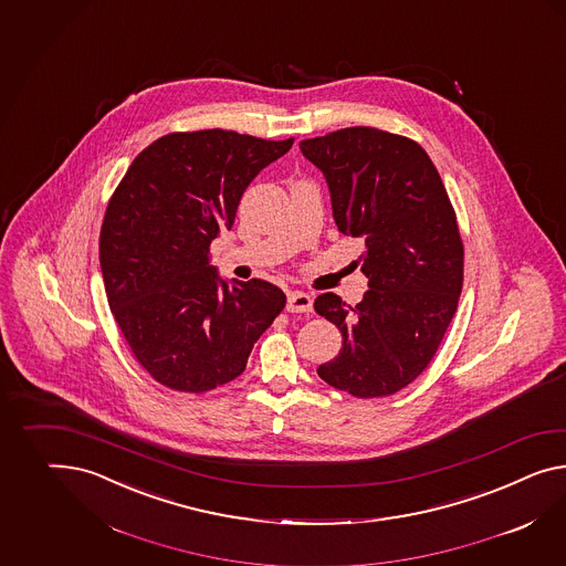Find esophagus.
Returning <instances> with one entry per match:
<instances>
[{
	"instance_id": "obj_1",
	"label": "esophagus",
	"mask_w": 566,
	"mask_h": 566,
	"mask_svg": "<svg viewBox=\"0 0 566 566\" xmlns=\"http://www.w3.org/2000/svg\"><path fill=\"white\" fill-rule=\"evenodd\" d=\"M287 312L291 314L312 312V295H307L304 291H290L287 293Z\"/></svg>"
}]
</instances>
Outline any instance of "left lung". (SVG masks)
<instances>
[{
    "mask_svg": "<svg viewBox=\"0 0 566 566\" xmlns=\"http://www.w3.org/2000/svg\"><path fill=\"white\" fill-rule=\"evenodd\" d=\"M322 170L338 232L365 240L369 279L355 307L334 293L314 302L343 334V348L318 376L357 398H381L424 371L441 345L464 283V244L448 190L427 151L374 127L304 139Z\"/></svg>",
    "mask_w": 566,
    "mask_h": 566,
    "instance_id": "1",
    "label": "left lung"
}]
</instances>
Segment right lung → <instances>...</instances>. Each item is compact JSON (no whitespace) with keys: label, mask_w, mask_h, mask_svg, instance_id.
<instances>
[{"label":"right lung","mask_w":566,"mask_h":566,"mask_svg":"<svg viewBox=\"0 0 566 566\" xmlns=\"http://www.w3.org/2000/svg\"><path fill=\"white\" fill-rule=\"evenodd\" d=\"M291 146L235 130L170 133L118 182L102 221L104 290L135 359L161 386L201 394L232 381L285 307L269 281L219 279L209 247Z\"/></svg>","instance_id":"1"}]
</instances>
